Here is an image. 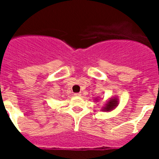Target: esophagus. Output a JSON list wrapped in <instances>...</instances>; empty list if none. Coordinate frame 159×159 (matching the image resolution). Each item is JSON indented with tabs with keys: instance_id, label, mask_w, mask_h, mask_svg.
Returning a JSON list of instances; mask_svg holds the SVG:
<instances>
[{
	"instance_id": "esophagus-1",
	"label": "esophagus",
	"mask_w": 159,
	"mask_h": 159,
	"mask_svg": "<svg viewBox=\"0 0 159 159\" xmlns=\"http://www.w3.org/2000/svg\"><path fill=\"white\" fill-rule=\"evenodd\" d=\"M74 95H75V96H76V97L81 96V93H80V92H76V93H75Z\"/></svg>"
}]
</instances>
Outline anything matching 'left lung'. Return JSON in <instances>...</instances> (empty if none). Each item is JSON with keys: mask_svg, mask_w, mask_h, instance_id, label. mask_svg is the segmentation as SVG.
<instances>
[{"mask_svg": "<svg viewBox=\"0 0 159 159\" xmlns=\"http://www.w3.org/2000/svg\"><path fill=\"white\" fill-rule=\"evenodd\" d=\"M118 104V101L116 99H114V100H111L107 102V107H105L104 110L105 111H110L112 110L114 107H116Z\"/></svg>", "mask_w": 159, "mask_h": 159, "instance_id": "8db88e82", "label": "left lung"}]
</instances>
